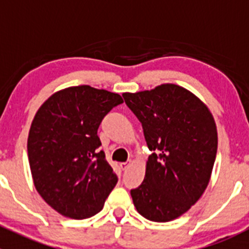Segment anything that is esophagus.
<instances>
[{
    "label": "esophagus",
    "instance_id": "34e87169",
    "mask_svg": "<svg viewBox=\"0 0 249 249\" xmlns=\"http://www.w3.org/2000/svg\"><path fill=\"white\" fill-rule=\"evenodd\" d=\"M129 165L130 162H122V164H120V167H122V170H126L127 167H129Z\"/></svg>",
    "mask_w": 249,
    "mask_h": 249
}]
</instances>
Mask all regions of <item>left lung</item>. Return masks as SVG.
Instances as JSON below:
<instances>
[{
    "instance_id": "8db88e82",
    "label": "left lung",
    "mask_w": 249,
    "mask_h": 249,
    "mask_svg": "<svg viewBox=\"0 0 249 249\" xmlns=\"http://www.w3.org/2000/svg\"><path fill=\"white\" fill-rule=\"evenodd\" d=\"M142 124L152 154L142 184L131 190L137 212L152 222H171L196 203L211 179L218 135L208 107L176 84L124 92Z\"/></svg>"
}]
</instances>
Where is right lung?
<instances>
[{"mask_svg":"<svg viewBox=\"0 0 249 249\" xmlns=\"http://www.w3.org/2000/svg\"><path fill=\"white\" fill-rule=\"evenodd\" d=\"M119 94L90 85L54 92L30 127L27 155L42 199L65 217L84 219L99 213L118 177L107 162L97 129Z\"/></svg>","mask_w":249,"mask_h":249,"instance_id":"obj_1","label":"right lung"}]
</instances>
